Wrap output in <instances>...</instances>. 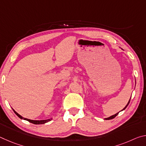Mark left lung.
Returning <instances> with one entry per match:
<instances>
[{"label": "left lung", "mask_w": 146, "mask_h": 146, "mask_svg": "<svg viewBox=\"0 0 146 146\" xmlns=\"http://www.w3.org/2000/svg\"><path fill=\"white\" fill-rule=\"evenodd\" d=\"M130 99H131V98H130ZM130 99H129V102H128V103L127 104V105L125 106V108H123L122 110H121V111H123V110H125V109L127 108V106L128 105H129V102H130ZM119 112H120V111H119ZM119 112H118V113H116V114H115V115H112V116H111V117H108V118H104V120H111V119H113V118H115V117H117V116L118 115V113H119Z\"/></svg>", "instance_id": "8db88e82"}]
</instances>
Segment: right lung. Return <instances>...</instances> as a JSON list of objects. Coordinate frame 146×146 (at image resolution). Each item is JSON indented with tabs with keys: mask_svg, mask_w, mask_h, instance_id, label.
<instances>
[{
	"mask_svg": "<svg viewBox=\"0 0 146 146\" xmlns=\"http://www.w3.org/2000/svg\"><path fill=\"white\" fill-rule=\"evenodd\" d=\"M13 111L15 112V113L18 116V117L21 118V119H23V120H27L28 121V122H31L32 123H34V124H43V123H47L49 122V121H51V120H52V118H49V119H47V120H30V119H28V118H24V117H22L21 115H20L18 113H17L13 109Z\"/></svg>",
	"mask_w": 146,
	"mask_h": 146,
	"instance_id": "obj_1",
	"label": "right lung"
}]
</instances>
